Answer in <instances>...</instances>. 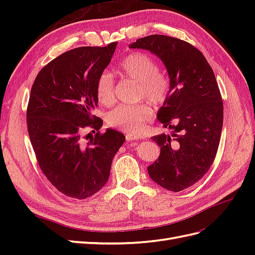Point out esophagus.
<instances>
[{
    "instance_id": "1",
    "label": "esophagus",
    "mask_w": 255,
    "mask_h": 255,
    "mask_svg": "<svg viewBox=\"0 0 255 255\" xmlns=\"http://www.w3.org/2000/svg\"><path fill=\"white\" fill-rule=\"evenodd\" d=\"M126 138H127V140H128V141H130V140L139 139V136H138V135H135V134H130V133H128V134H127V135H126Z\"/></svg>"
}]
</instances>
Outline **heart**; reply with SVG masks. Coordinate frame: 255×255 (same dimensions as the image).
Listing matches in <instances>:
<instances>
[{"label":"heart","mask_w":255,"mask_h":255,"mask_svg":"<svg viewBox=\"0 0 255 255\" xmlns=\"http://www.w3.org/2000/svg\"><path fill=\"white\" fill-rule=\"evenodd\" d=\"M120 71L128 78L139 83L138 95L140 99L148 100L155 105L166 101L170 91V82L166 74L159 71L156 61L149 55L144 53L129 54L120 64ZM96 91L100 103L106 106L115 103V80L110 71H103L100 74ZM152 117L153 111L148 104L122 105L109 114L107 123L126 132L139 134Z\"/></svg>","instance_id":"b5f03b06"}]
</instances>
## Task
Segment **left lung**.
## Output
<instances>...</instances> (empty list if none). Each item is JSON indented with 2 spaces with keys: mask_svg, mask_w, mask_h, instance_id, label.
Instances as JSON below:
<instances>
[{
  "mask_svg": "<svg viewBox=\"0 0 255 255\" xmlns=\"http://www.w3.org/2000/svg\"><path fill=\"white\" fill-rule=\"evenodd\" d=\"M129 48L155 54L170 80L157 119L172 132L151 138L160 154L148 167L149 175L165 189H186L211 168L220 141L223 103L213 69L201 52L177 38L150 35Z\"/></svg>",
  "mask_w": 255,
  "mask_h": 255,
  "instance_id": "obj_1",
  "label": "left lung"
}]
</instances>
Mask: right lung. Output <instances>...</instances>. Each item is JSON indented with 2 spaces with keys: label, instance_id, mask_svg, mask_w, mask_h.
<instances>
[{
  "label": "right lung",
  "instance_id": "1",
  "mask_svg": "<svg viewBox=\"0 0 255 255\" xmlns=\"http://www.w3.org/2000/svg\"><path fill=\"white\" fill-rule=\"evenodd\" d=\"M117 43L61 54L41 69L30 90L26 120L38 164L53 186L70 198H89L104 186L115 154L126 140L112 128L87 141L82 138L86 127H102L92 115L98 106L96 85Z\"/></svg>",
  "mask_w": 255,
  "mask_h": 255
}]
</instances>
